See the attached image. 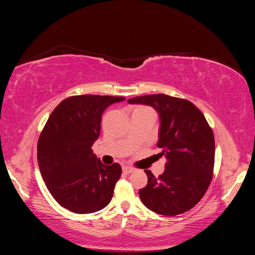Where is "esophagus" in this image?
Instances as JSON below:
<instances>
[{
	"label": "esophagus",
	"instance_id": "1",
	"mask_svg": "<svg viewBox=\"0 0 255 255\" xmlns=\"http://www.w3.org/2000/svg\"><path fill=\"white\" fill-rule=\"evenodd\" d=\"M122 171L125 172L126 174L132 173V172L134 171V168H132V167H128V166H123V167H122Z\"/></svg>",
	"mask_w": 255,
	"mask_h": 255
}]
</instances>
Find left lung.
Wrapping results in <instances>:
<instances>
[{
    "label": "left lung",
    "mask_w": 255,
    "mask_h": 255,
    "mask_svg": "<svg viewBox=\"0 0 255 255\" xmlns=\"http://www.w3.org/2000/svg\"><path fill=\"white\" fill-rule=\"evenodd\" d=\"M152 106L159 116L157 146L165 156V171L157 179L150 170L141 202L154 213L175 216L189 211L204 196L213 177L215 139L198 107L187 100L149 95L128 100Z\"/></svg>",
    "instance_id": "1"
}]
</instances>
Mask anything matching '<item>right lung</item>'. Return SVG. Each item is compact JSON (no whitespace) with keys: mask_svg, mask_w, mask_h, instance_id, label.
<instances>
[{"mask_svg":"<svg viewBox=\"0 0 255 255\" xmlns=\"http://www.w3.org/2000/svg\"><path fill=\"white\" fill-rule=\"evenodd\" d=\"M122 97L74 96L60 102L40 134L37 159L53 198L67 210L89 214L111 202L121 167L101 163L91 146L100 136L103 112Z\"/></svg>","mask_w":255,"mask_h":255,"instance_id":"obj_1","label":"right lung"}]
</instances>
